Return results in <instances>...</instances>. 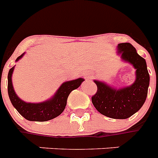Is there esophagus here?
Returning a JSON list of instances; mask_svg holds the SVG:
<instances>
[{
  "mask_svg": "<svg viewBox=\"0 0 158 158\" xmlns=\"http://www.w3.org/2000/svg\"><path fill=\"white\" fill-rule=\"evenodd\" d=\"M85 78H88V77H87V76H85Z\"/></svg>",
  "mask_w": 158,
  "mask_h": 158,
  "instance_id": "1",
  "label": "esophagus"
}]
</instances>
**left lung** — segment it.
Wrapping results in <instances>:
<instances>
[{
	"mask_svg": "<svg viewBox=\"0 0 158 158\" xmlns=\"http://www.w3.org/2000/svg\"><path fill=\"white\" fill-rule=\"evenodd\" d=\"M117 48L122 61L135 68L134 83L117 88L106 82L94 79L97 92L92 97V102L101 114L111 118L126 119L139 111L145 102L150 77L145 59L137 53L130 43L118 44Z\"/></svg>",
	"mask_w": 158,
	"mask_h": 158,
	"instance_id": "left-lung-1",
	"label": "left lung"
}]
</instances>
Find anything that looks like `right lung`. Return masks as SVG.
Masks as SVG:
<instances>
[{
	"label": "right lung",
	"mask_w": 158,
	"mask_h": 158,
	"mask_svg": "<svg viewBox=\"0 0 158 158\" xmlns=\"http://www.w3.org/2000/svg\"><path fill=\"white\" fill-rule=\"evenodd\" d=\"M24 54L25 52L17 57L15 61H19ZM14 70L15 66L9 70L8 74L9 97L17 111L28 121L46 122L59 116L66 108V101L70 92L79 88L84 81L83 78H79L64 82L51 98L39 103H31L23 101L16 94L12 83Z\"/></svg>",
	"instance_id": "right-lung-1"
}]
</instances>
